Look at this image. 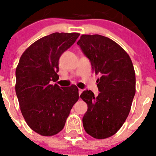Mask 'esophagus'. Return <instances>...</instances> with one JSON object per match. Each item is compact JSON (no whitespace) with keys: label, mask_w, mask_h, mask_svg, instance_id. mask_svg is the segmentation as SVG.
Segmentation results:
<instances>
[{"label":"esophagus","mask_w":156,"mask_h":156,"mask_svg":"<svg viewBox=\"0 0 156 156\" xmlns=\"http://www.w3.org/2000/svg\"><path fill=\"white\" fill-rule=\"evenodd\" d=\"M82 91H83V90H81V89H79V95L81 94V93H82Z\"/></svg>","instance_id":"34e87169"}]
</instances>
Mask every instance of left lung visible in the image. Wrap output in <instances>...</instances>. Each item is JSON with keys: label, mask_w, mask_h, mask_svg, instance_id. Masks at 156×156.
I'll list each match as a JSON object with an SVG mask.
<instances>
[{"label": "left lung", "mask_w": 156, "mask_h": 156, "mask_svg": "<svg viewBox=\"0 0 156 156\" xmlns=\"http://www.w3.org/2000/svg\"><path fill=\"white\" fill-rule=\"evenodd\" d=\"M77 44L93 71L101 76L96 81L98 96L88 90L80 95L87 105L83 127L93 138H108L118 132L131 110L136 93L132 61L118 44L101 35H82Z\"/></svg>", "instance_id": "1"}]
</instances>
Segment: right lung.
Masks as SVG:
<instances>
[{
  "label": "right lung",
  "instance_id": "add662e5",
  "mask_svg": "<svg viewBox=\"0 0 156 156\" xmlns=\"http://www.w3.org/2000/svg\"><path fill=\"white\" fill-rule=\"evenodd\" d=\"M79 36L54 33L40 38L23 53L16 66L15 90L22 115L29 127L41 136L59 133L79 99L76 85L51 84L59 79L60 55Z\"/></svg>",
  "mask_w": 156,
  "mask_h": 156
}]
</instances>
